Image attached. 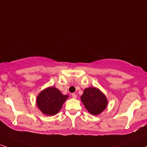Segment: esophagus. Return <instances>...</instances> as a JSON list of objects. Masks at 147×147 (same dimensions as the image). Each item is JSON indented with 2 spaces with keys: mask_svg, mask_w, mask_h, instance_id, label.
Masks as SVG:
<instances>
[{
  "mask_svg": "<svg viewBox=\"0 0 147 147\" xmlns=\"http://www.w3.org/2000/svg\"><path fill=\"white\" fill-rule=\"evenodd\" d=\"M72 98H77V95H76L75 94H72Z\"/></svg>",
  "mask_w": 147,
  "mask_h": 147,
  "instance_id": "34e87169",
  "label": "esophagus"
}]
</instances>
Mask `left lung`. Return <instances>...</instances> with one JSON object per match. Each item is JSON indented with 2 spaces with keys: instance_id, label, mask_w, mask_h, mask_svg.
<instances>
[{
  "instance_id": "obj_1",
  "label": "left lung",
  "mask_w": 147,
  "mask_h": 147,
  "mask_svg": "<svg viewBox=\"0 0 147 147\" xmlns=\"http://www.w3.org/2000/svg\"><path fill=\"white\" fill-rule=\"evenodd\" d=\"M81 100L88 112L94 116L103 112L108 103L105 95L96 87L86 88L81 95Z\"/></svg>"
}]
</instances>
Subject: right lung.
I'll return each instance as SVG.
<instances>
[{"mask_svg":"<svg viewBox=\"0 0 147 147\" xmlns=\"http://www.w3.org/2000/svg\"><path fill=\"white\" fill-rule=\"evenodd\" d=\"M68 95L61 94L53 86L45 88L39 93L36 98L38 109L45 115L54 116L59 112Z\"/></svg>","mask_w":147,"mask_h":147,"instance_id":"1","label":"right lung"}]
</instances>
